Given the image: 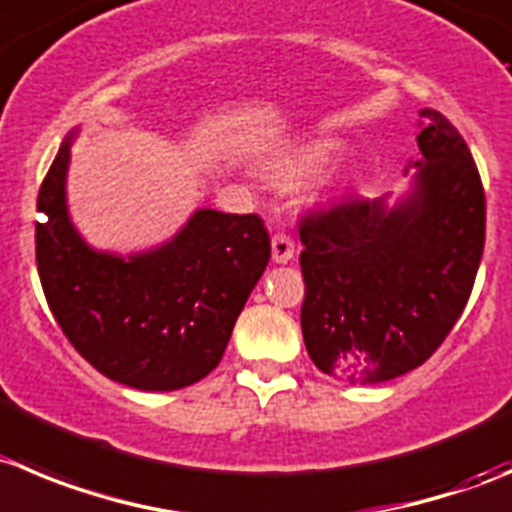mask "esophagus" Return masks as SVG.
<instances>
[{
  "instance_id": "esophagus-1",
  "label": "esophagus",
  "mask_w": 512,
  "mask_h": 512,
  "mask_svg": "<svg viewBox=\"0 0 512 512\" xmlns=\"http://www.w3.org/2000/svg\"><path fill=\"white\" fill-rule=\"evenodd\" d=\"M271 256H274L276 264H289L294 259V241L286 233H276L271 238Z\"/></svg>"
}]
</instances>
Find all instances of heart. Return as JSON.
Returning <instances> with one entry per match:
<instances>
[{"mask_svg":"<svg viewBox=\"0 0 512 512\" xmlns=\"http://www.w3.org/2000/svg\"><path fill=\"white\" fill-rule=\"evenodd\" d=\"M339 153H342V143H339V140L334 138L311 140V143L301 145V148L271 160V163L266 165V175H269V180L271 183H276V186H284V188L299 186V183L309 180L311 175L319 173L324 165L332 163Z\"/></svg>","mask_w":512,"mask_h":512,"instance_id":"1","label":"heart"}]
</instances>
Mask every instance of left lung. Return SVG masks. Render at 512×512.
<instances>
[{"label": "left lung", "mask_w": 512, "mask_h": 512, "mask_svg": "<svg viewBox=\"0 0 512 512\" xmlns=\"http://www.w3.org/2000/svg\"><path fill=\"white\" fill-rule=\"evenodd\" d=\"M420 115L412 196L394 208L387 198H344L299 223L306 352L352 384L425 364L460 319L483 259L478 165L445 115Z\"/></svg>", "instance_id": "obj_1"}]
</instances>
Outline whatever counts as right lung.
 <instances>
[{"label": "right lung", "instance_id": "obj_1", "mask_svg": "<svg viewBox=\"0 0 512 512\" xmlns=\"http://www.w3.org/2000/svg\"><path fill=\"white\" fill-rule=\"evenodd\" d=\"M42 180L37 271L52 316L100 374L145 392L188 387L218 367L264 274L271 238L256 213L201 208L173 241L138 256L92 251L67 216L70 145Z\"/></svg>", "mask_w": 512, "mask_h": 512}]
</instances>
